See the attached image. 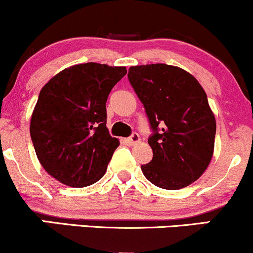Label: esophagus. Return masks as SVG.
I'll list each match as a JSON object with an SVG mask.
<instances>
[{
  "mask_svg": "<svg viewBox=\"0 0 253 253\" xmlns=\"http://www.w3.org/2000/svg\"><path fill=\"white\" fill-rule=\"evenodd\" d=\"M139 141H140V136H139L138 133H133V134L130 135L129 138L126 139V144L130 145V146H133V145L138 144Z\"/></svg>",
  "mask_w": 253,
  "mask_h": 253,
  "instance_id": "esophagus-1",
  "label": "esophagus"
}]
</instances>
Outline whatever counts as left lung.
<instances>
[{"mask_svg": "<svg viewBox=\"0 0 253 253\" xmlns=\"http://www.w3.org/2000/svg\"><path fill=\"white\" fill-rule=\"evenodd\" d=\"M128 80L144 104L153 134V158L141 165L152 184L177 190L195 182L210 165L216 123L201 84L167 64L130 66Z\"/></svg>", "mask_w": 253, "mask_h": 253, "instance_id": "1", "label": "left lung"}]
</instances>
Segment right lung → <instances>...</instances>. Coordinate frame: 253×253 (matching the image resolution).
Here are the masks:
<instances>
[{
	"instance_id": "right-lung-1",
	"label": "right lung",
	"mask_w": 253,
	"mask_h": 253,
	"mask_svg": "<svg viewBox=\"0 0 253 253\" xmlns=\"http://www.w3.org/2000/svg\"><path fill=\"white\" fill-rule=\"evenodd\" d=\"M126 74L125 66L78 64L64 69L40 90L31 138L42 167L57 181L83 188L106 173L120 145L106 126V102Z\"/></svg>"
}]
</instances>
